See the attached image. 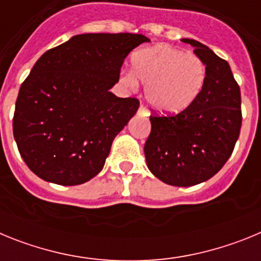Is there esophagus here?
<instances>
[{"mask_svg":"<svg viewBox=\"0 0 261 261\" xmlns=\"http://www.w3.org/2000/svg\"><path fill=\"white\" fill-rule=\"evenodd\" d=\"M137 114L140 115V116H149V111L146 110V107H145L144 105L140 106V108H138Z\"/></svg>","mask_w":261,"mask_h":261,"instance_id":"esophagus-1","label":"esophagus"}]
</instances>
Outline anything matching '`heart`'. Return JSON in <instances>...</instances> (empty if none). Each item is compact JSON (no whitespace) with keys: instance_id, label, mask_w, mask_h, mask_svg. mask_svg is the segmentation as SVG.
I'll return each mask as SVG.
<instances>
[{"instance_id":"1","label":"heart","mask_w":261,"mask_h":261,"mask_svg":"<svg viewBox=\"0 0 261 261\" xmlns=\"http://www.w3.org/2000/svg\"><path fill=\"white\" fill-rule=\"evenodd\" d=\"M133 73H124L123 81L146 86L145 95L153 110L161 114H179L201 93L206 68L201 59L167 44L138 50L132 59Z\"/></svg>"}]
</instances>
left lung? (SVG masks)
<instances>
[{"instance_id": "left-lung-1", "label": "left lung", "mask_w": 261, "mask_h": 261, "mask_svg": "<svg viewBox=\"0 0 261 261\" xmlns=\"http://www.w3.org/2000/svg\"><path fill=\"white\" fill-rule=\"evenodd\" d=\"M206 68V78L195 102L175 116H150L151 132L145 158L151 174L163 183L191 187L220 171L234 150L242 126L241 89L227 61L193 39Z\"/></svg>"}]
</instances>
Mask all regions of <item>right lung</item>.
Wrapping results in <instances>:
<instances>
[{
  "instance_id": "right-lung-1",
  "label": "right lung",
  "mask_w": 261,
  "mask_h": 261,
  "mask_svg": "<svg viewBox=\"0 0 261 261\" xmlns=\"http://www.w3.org/2000/svg\"><path fill=\"white\" fill-rule=\"evenodd\" d=\"M138 34H82L36 61L19 89L13 133L20 156L43 180L78 186L102 171L114 138L137 112L136 98H117Z\"/></svg>"
}]
</instances>
